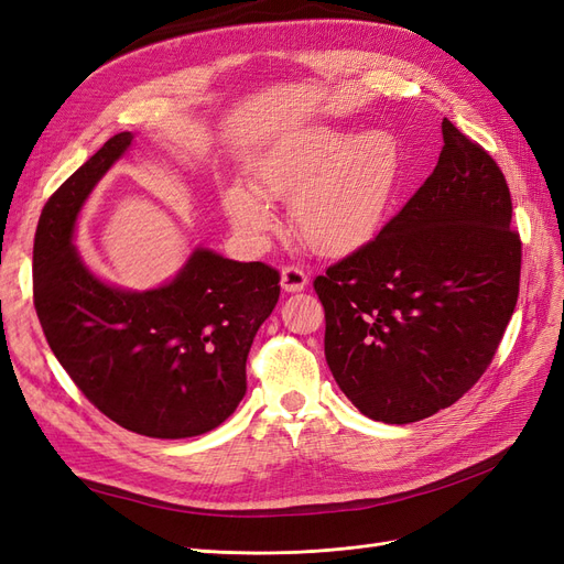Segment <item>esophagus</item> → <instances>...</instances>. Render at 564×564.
Returning <instances> with one entry per match:
<instances>
[{
  "instance_id": "1",
  "label": "esophagus",
  "mask_w": 564,
  "mask_h": 564,
  "mask_svg": "<svg viewBox=\"0 0 564 564\" xmlns=\"http://www.w3.org/2000/svg\"><path fill=\"white\" fill-rule=\"evenodd\" d=\"M280 284H282L284 292H292V294L303 292L305 284H308V275H305V272L296 265H286L280 272Z\"/></svg>"
}]
</instances>
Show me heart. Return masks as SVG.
Returning a JSON list of instances; mask_svg holds the SVG:
<instances>
[{
	"instance_id": "b5f03b06",
	"label": "heart",
	"mask_w": 564,
	"mask_h": 564,
	"mask_svg": "<svg viewBox=\"0 0 564 564\" xmlns=\"http://www.w3.org/2000/svg\"><path fill=\"white\" fill-rule=\"evenodd\" d=\"M253 185L232 181L220 191L230 226L259 240L278 226L272 202L292 199L296 235L313 251L340 256L377 232L395 197L402 148L395 133H352L317 124L282 135L247 162Z\"/></svg>"
}]
</instances>
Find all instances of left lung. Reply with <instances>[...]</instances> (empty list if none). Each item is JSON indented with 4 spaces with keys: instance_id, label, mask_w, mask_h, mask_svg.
<instances>
[{
    "instance_id": "left-lung-1",
    "label": "left lung",
    "mask_w": 564,
    "mask_h": 564,
    "mask_svg": "<svg viewBox=\"0 0 564 564\" xmlns=\"http://www.w3.org/2000/svg\"><path fill=\"white\" fill-rule=\"evenodd\" d=\"M442 141L402 212L315 280L324 357L373 421L414 423L464 398L518 303L522 245L501 169L449 119Z\"/></svg>"
}]
</instances>
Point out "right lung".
<instances>
[{
  "label": "right lung",
  "instance_id": "add662e5",
  "mask_svg": "<svg viewBox=\"0 0 564 564\" xmlns=\"http://www.w3.org/2000/svg\"><path fill=\"white\" fill-rule=\"evenodd\" d=\"M131 141V131L112 135L44 204L35 308L56 360L108 419L145 437H195L245 398L247 355L280 299V272L197 247L162 286L100 280L75 247L77 218Z\"/></svg>",
  "mask_w": 564,
  "mask_h": 564
}]
</instances>
